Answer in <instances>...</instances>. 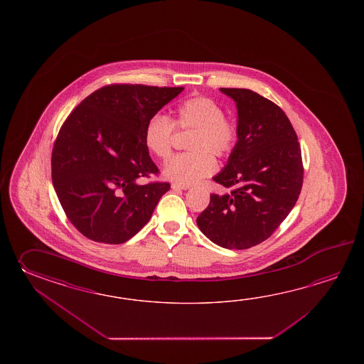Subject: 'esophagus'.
Segmentation results:
<instances>
[{"mask_svg": "<svg viewBox=\"0 0 364 364\" xmlns=\"http://www.w3.org/2000/svg\"><path fill=\"white\" fill-rule=\"evenodd\" d=\"M171 188H173V190H187V188H190V186L171 183Z\"/></svg>", "mask_w": 364, "mask_h": 364, "instance_id": "1", "label": "esophagus"}]
</instances>
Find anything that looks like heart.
Masks as SVG:
<instances>
[{
	"label": "heart",
	"instance_id": "heart-1",
	"mask_svg": "<svg viewBox=\"0 0 364 364\" xmlns=\"http://www.w3.org/2000/svg\"><path fill=\"white\" fill-rule=\"evenodd\" d=\"M174 126L178 130H193L185 155L171 159L164 168V177L179 185H193L216 171L211 155H230L237 143V129L225 118L224 109L207 96H193L181 101L174 109V119L156 114L144 130V144L160 160H168L173 152Z\"/></svg>",
	"mask_w": 364,
	"mask_h": 364
}]
</instances>
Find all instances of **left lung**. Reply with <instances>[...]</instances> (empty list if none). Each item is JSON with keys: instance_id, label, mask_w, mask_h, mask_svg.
I'll list each match as a JSON object with an SVG mask.
<instances>
[{"instance_id": "1", "label": "left lung", "mask_w": 364, "mask_h": 364, "mask_svg": "<svg viewBox=\"0 0 364 364\" xmlns=\"http://www.w3.org/2000/svg\"><path fill=\"white\" fill-rule=\"evenodd\" d=\"M238 113V140L213 181L232 188L210 195L196 218L201 232L220 247L246 250L271 237L301 193V146L284 110L246 88H220Z\"/></svg>"}]
</instances>
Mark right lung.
Returning <instances> with one entry per match:
<instances>
[{"label":"right lung","mask_w":364,"mask_h":364,"mask_svg":"<svg viewBox=\"0 0 364 364\" xmlns=\"http://www.w3.org/2000/svg\"><path fill=\"white\" fill-rule=\"evenodd\" d=\"M183 87L105 85L62 124L52 181L70 223L88 240L119 245L147 224L171 185H141L157 174L144 144L148 121Z\"/></svg>","instance_id":"obj_1"}]
</instances>
